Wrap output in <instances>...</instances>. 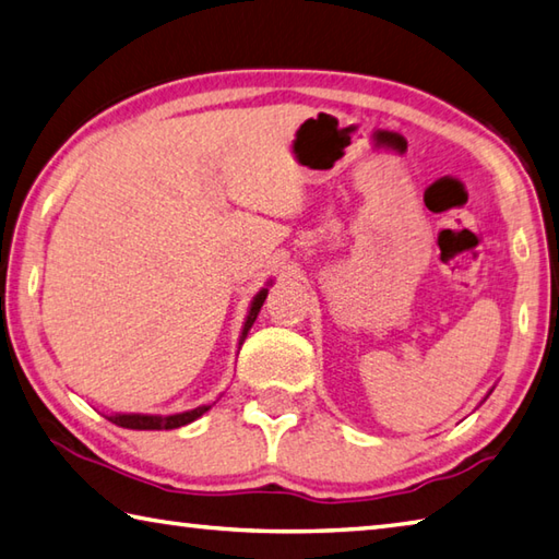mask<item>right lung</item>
Instances as JSON below:
<instances>
[{"label": "right lung", "mask_w": 559, "mask_h": 559, "mask_svg": "<svg viewBox=\"0 0 559 559\" xmlns=\"http://www.w3.org/2000/svg\"><path fill=\"white\" fill-rule=\"evenodd\" d=\"M272 282H267L265 287H262L255 297H252L250 301V311L246 316V323H243V331H240V343L243 345L248 331L252 329V323H255L258 313L262 309V304H265L267 299V287ZM212 406H197L192 411H182V414H170V416H160V414H111L107 416L111 424L121 426V428H131V430H173V428H180V426H187L192 424V420H197L199 416H204L206 411Z\"/></svg>", "instance_id": "obj_1"}]
</instances>
